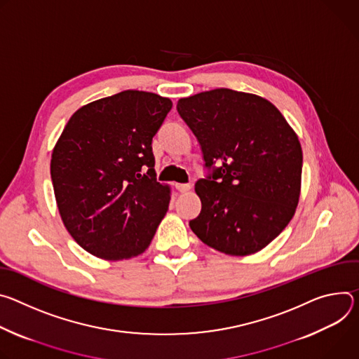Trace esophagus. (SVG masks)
Here are the masks:
<instances>
[{
    "label": "esophagus",
    "instance_id": "34e87169",
    "mask_svg": "<svg viewBox=\"0 0 359 359\" xmlns=\"http://www.w3.org/2000/svg\"><path fill=\"white\" fill-rule=\"evenodd\" d=\"M175 188L180 191V192H187L191 189V185L189 184H175Z\"/></svg>",
    "mask_w": 359,
    "mask_h": 359
}]
</instances>
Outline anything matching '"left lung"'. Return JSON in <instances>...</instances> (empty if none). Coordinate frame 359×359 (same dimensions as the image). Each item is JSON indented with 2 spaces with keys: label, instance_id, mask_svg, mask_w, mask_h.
I'll use <instances>...</instances> for the list:
<instances>
[{
  "label": "left lung",
  "instance_id": "obj_1",
  "mask_svg": "<svg viewBox=\"0 0 359 359\" xmlns=\"http://www.w3.org/2000/svg\"><path fill=\"white\" fill-rule=\"evenodd\" d=\"M177 109L208 170L195 184L203 207L191 229L229 255L265 248L298 205L302 149L297 134L265 98L228 88L181 98Z\"/></svg>",
  "mask_w": 359,
  "mask_h": 359
}]
</instances>
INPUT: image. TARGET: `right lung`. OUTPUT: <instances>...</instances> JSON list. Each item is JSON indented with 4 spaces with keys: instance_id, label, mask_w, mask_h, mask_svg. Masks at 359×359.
<instances>
[{
    "instance_id": "1",
    "label": "right lung",
    "mask_w": 359,
    "mask_h": 359,
    "mask_svg": "<svg viewBox=\"0 0 359 359\" xmlns=\"http://www.w3.org/2000/svg\"><path fill=\"white\" fill-rule=\"evenodd\" d=\"M172 102L127 90L74 112L51 156L61 219L90 254L109 261L142 254L170 205L156 182L152 137Z\"/></svg>"
}]
</instances>
